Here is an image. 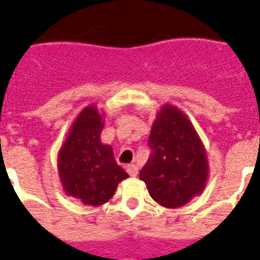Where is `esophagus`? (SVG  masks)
Listing matches in <instances>:
<instances>
[{"label":"esophagus","mask_w":260,"mask_h":260,"mask_svg":"<svg viewBox=\"0 0 260 260\" xmlns=\"http://www.w3.org/2000/svg\"><path fill=\"white\" fill-rule=\"evenodd\" d=\"M127 172L130 176H137V174H138V167L136 164H130V166H127Z\"/></svg>","instance_id":"esophagus-1"}]
</instances>
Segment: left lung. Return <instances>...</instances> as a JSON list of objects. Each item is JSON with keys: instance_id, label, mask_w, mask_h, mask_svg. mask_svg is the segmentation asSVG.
Here are the masks:
<instances>
[{"instance_id": "1", "label": "left lung", "mask_w": 260, "mask_h": 260, "mask_svg": "<svg viewBox=\"0 0 260 260\" xmlns=\"http://www.w3.org/2000/svg\"><path fill=\"white\" fill-rule=\"evenodd\" d=\"M148 162L141 170L150 197L164 207H180L201 194L207 180L206 153L192 124L175 107H164L153 123Z\"/></svg>"}]
</instances>
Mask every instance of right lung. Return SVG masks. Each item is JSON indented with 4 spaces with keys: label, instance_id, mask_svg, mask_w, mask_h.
I'll list each match as a JSON object with an SVG mask.
<instances>
[{
    "label": "right lung",
    "instance_id": "obj_1",
    "mask_svg": "<svg viewBox=\"0 0 260 260\" xmlns=\"http://www.w3.org/2000/svg\"><path fill=\"white\" fill-rule=\"evenodd\" d=\"M103 118L86 107L72 126L59 152V176L69 195L92 206L112 198L118 183L128 176L114 158L110 145L102 144Z\"/></svg>",
    "mask_w": 260,
    "mask_h": 260
}]
</instances>
